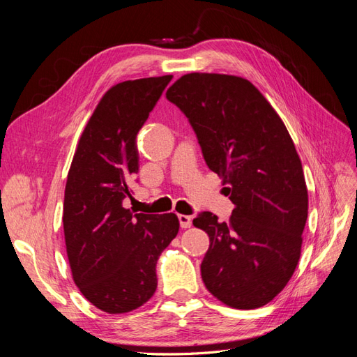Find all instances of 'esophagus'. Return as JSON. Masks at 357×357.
<instances>
[{
    "label": "esophagus",
    "instance_id": "1",
    "mask_svg": "<svg viewBox=\"0 0 357 357\" xmlns=\"http://www.w3.org/2000/svg\"><path fill=\"white\" fill-rule=\"evenodd\" d=\"M178 220H180V226L183 229H188L192 226V218L188 214H178Z\"/></svg>",
    "mask_w": 357,
    "mask_h": 357
}]
</instances>
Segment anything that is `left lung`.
Wrapping results in <instances>:
<instances>
[{"instance_id": "8db88e82", "label": "left lung", "mask_w": 357, "mask_h": 357, "mask_svg": "<svg viewBox=\"0 0 357 357\" xmlns=\"http://www.w3.org/2000/svg\"><path fill=\"white\" fill-rule=\"evenodd\" d=\"M167 98L189 119L235 205L228 223L210 211L193 219L210 238L202 282L228 307H264L295 273L308 214L294 139L261 91L238 75L185 74Z\"/></svg>"}]
</instances>
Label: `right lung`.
I'll list each match as a JSON object with an SVG mask.
<instances>
[{
  "mask_svg": "<svg viewBox=\"0 0 357 357\" xmlns=\"http://www.w3.org/2000/svg\"><path fill=\"white\" fill-rule=\"evenodd\" d=\"M172 75L117 83L104 93L79 138L63 198V236L82 295L109 314L144 305L158 286L156 262L176 238L174 213L122 207L138 171L135 138Z\"/></svg>",
  "mask_w": 357,
  "mask_h": 357,
  "instance_id": "1",
  "label": "right lung"
}]
</instances>
